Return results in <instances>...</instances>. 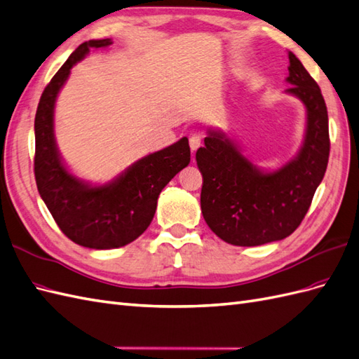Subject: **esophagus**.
I'll list each match as a JSON object with an SVG mask.
<instances>
[{
	"label": "esophagus",
	"mask_w": 359,
	"mask_h": 359,
	"mask_svg": "<svg viewBox=\"0 0 359 359\" xmlns=\"http://www.w3.org/2000/svg\"><path fill=\"white\" fill-rule=\"evenodd\" d=\"M189 144H190V149H191V151H196V149L201 147V144H202L201 135H198V134H193V135H190Z\"/></svg>",
	"instance_id": "esophagus-1"
}]
</instances>
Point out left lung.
Returning <instances> with one entry per match:
<instances>
[{"instance_id":"8db88e82","label":"left lung","mask_w":359,"mask_h":359,"mask_svg":"<svg viewBox=\"0 0 359 359\" xmlns=\"http://www.w3.org/2000/svg\"><path fill=\"white\" fill-rule=\"evenodd\" d=\"M292 93L306 107V134L297 157L261 172L224 133L210 131L196 152L202 173L201 210L210 229L234 246H259L288 237L304 220L329 160L327 110L320 87L288 53Z\"/></svg>"}]
</instances>
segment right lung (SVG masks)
<instances>
[{"label":"right lung","instance_id":"obj_1","mask_svg":"<svg viewBox=\"0 0 359 359\" xmlns=\"http://www.w3.org/2000/svg\"><path fill=\"white\" fill-rule=\"evenodd\" d=\"M111 43V39H100L76 48L45 87L34 118V177L39 195L63 234L90 249L122 248L142 236L156 215L161 190L190 163L189 140L182 137L135 161L104 186L92 187L65 168L54 139L57 95L75 63L92 48Z\"/></svg>","mask_w":359,"mask_h":359}]
</instances>
